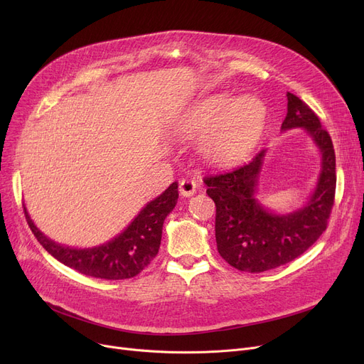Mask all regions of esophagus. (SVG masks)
I'll return each mask as SVG.
<instances>
[{"mask_svg":"<svg viewBox=\"0 0 364 364\" xmlns=\"http://www.w3.org/2000/svg\"><path fill=\"white\" fill-rule=\"evenodd\" d=\"M196 192V183L193 180H181L180 181V195L183 198L193 196Z\"/></svg>","mask_w":364,"mask_h":364,"instance_id":"obj_1","label":"esophagus"}]
</instances>
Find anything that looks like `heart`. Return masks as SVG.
<instances>
[{
  "instance_id": "heart-1",
  "label": "heart",
  "mask_w": 364,
  "mask_h": 364,
  "mask_svg": "<svg viewBox=\"0 0 364 364\" xmlns=\"http://www.w3.org/2000/svg\"><path fill=\"white\" fill-rule=\"evenodd\" d=\"M265 119V103L255 95L237 99L221 92L198 102L184 114L178 128L187 137L208 133L202 144L205 156L215 162H230L254 147Z\"/></svg>"
}]
</instances>
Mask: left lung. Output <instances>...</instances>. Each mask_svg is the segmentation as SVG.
<instances>
[{
    "mask_svg": "<svg viewBox=\"0 0 364 364\" xmlns=\"http://www.w3.org/2000/svg\"><path fill=\"white\" fill-rule=\"evenodd\" d=\"M282 131L301 128L318 149L321 162L316 187L301 208L277 213L259 200V180L267 149L240 166L205 177L206 193L215 202V239L220 255L235 269L261 273L304 254L326 230L333 206L336 174L331 136L317 114L288 92Z\"/></svg>",
    "mask_w": 364,
    "mask_h": 364,
    "instance_id": "8db88e82",
    "label": "left lung"
}]
</instances>
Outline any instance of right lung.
<instances>
[{"label":"right lung","instance_id":"right-lung-1","mask_svg":"<svg viewBox=\"0 0 364 364\" xmlns=\"http://www.w3.org/2000/svg\"><path fill=\"white\" fill-rule=\"evenodd\" d=\"M177 199L178 183H172L164 193L147 202L119 235L92 247H72L51 240L35 225L25 205L23 209L33 236L57 261L85 276L122 280L137 276L156 257L164 221L176 208Z\"/></svg>","mask_w":364,"mask_h":364}]
</instances>
